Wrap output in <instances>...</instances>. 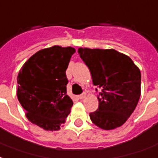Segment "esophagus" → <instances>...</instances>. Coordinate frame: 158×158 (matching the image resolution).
Segmentation results:
<instances>
[{
	"label": "esophagus",
	"instance_id": "esophagus-1",
	"mask_svg": "<svg viewBox=\"0 0 158 158\" xmlns=\"http://www.w3.org/2000/svg\"><path fill=\"white\" fill-rule=\"evenodd\" d=\"M78 97H79V99H80V100H81V99H84V98H85V97H86V93H85V92H84L82 94H80V95H79Z\"/></svg>",
	"mask_w": 158,
	"mask_h": 158
}]
</instances>
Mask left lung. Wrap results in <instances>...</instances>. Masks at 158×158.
Segmentation results:
<instances>
[{
  "instance_id": "1",
  "label": "left lung",
  "mask_w": 158,
  "mask_h": 158,
  "mask_svg": "<svg viewBox=\"0 0 158 158\" xmlns=\"http://www.w3.org/2000/svg\"><path fill=\"white\" fill-rule=\"evenodd\" d=\"M80 58L90 71L94 85L101 89L99 108L89 114L91 121L103 130L121 127L141 96V71L129 56L115 49L79 48Z\"/></svg>"
}]
</instances>
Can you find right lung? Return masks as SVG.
<instances>
[{"label": "right lung", "mask_w": 158, "mask_h": 158, "mask_svg": "<svg viewBox=\"0 0 158 158\" xmlns=\"http://www.w3.org/2000/svg\"><path fill=\"white\" fill-rule=\"evenodd\" d=\"M75 49L55 46L39 50L21 68L17 99L31 123L45 131H58L71 111L73 100L66 94V69Z\"/></svg>", "instance_id": "right-lung-1"}]
</instances>
